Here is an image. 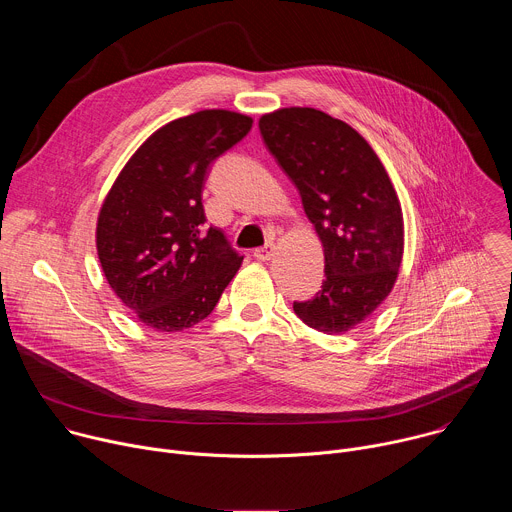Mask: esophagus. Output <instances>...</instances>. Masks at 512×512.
I'll return each instance as SVG.
<instances>
[{
	"label": "esophagus",
	"instance_id": "obj_1",
	"mask_svg": "<svg viewBox=\"0 0 512 512\" xmlns=\"http://www.w3.org/2000/svg\"><path fill=\"white\" fill-rule=\"evenodd\" d=\"M273 251H275L273 245H265V247L255 249V251H253V257L259 259V261H269V259L273 257Z\"/></svg>",
	"mask_w": 512,
	"mask_h": 512
}]
</instances>
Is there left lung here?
Listing matches in <instances>:
<instances>
[{
    "mask_svg": "<svg viewBox=\"0 0 512 512\" xmlns=\"http://www.w3.org/2000/svg\"><path fill=\"white\" fill-rule=\"evenodd\" d=\"M267 150L296 184L324 247L322 289L294 312L310 328L342 334L391 294L403 257V212L387 170L358 131L312 107L259 119Z\"/></svg>",
    "mask_w": 512,
    "mask_h": 512,
    "instance_id": "left-lung-1",
    "label": "left lung"
}]
</instances>
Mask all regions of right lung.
<instances>
[{
	"label": "right lung",
	"instance_id": "add662e5",
	"mask_svg": "<svg viewBox=\"0 0 512 512\" xmlns=\"http://www.w3.org/2000/svg\"><path fill=\"white\" fill-rule=\"evenodd\" d=\"M253 119L204 109L145 139L111 186L97 221V253L115 296L158 332L204 320L243 257L206 227L210 164L251 131Z\"/></svg>",
	"mask_w": 512,
	"mask_h": 512
}]
</instances>
